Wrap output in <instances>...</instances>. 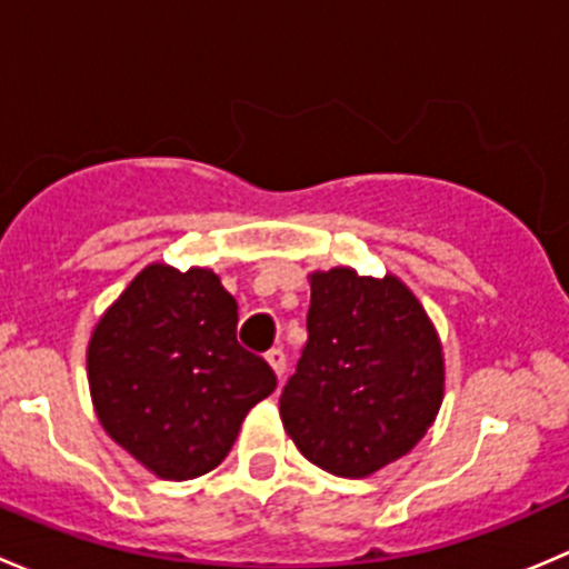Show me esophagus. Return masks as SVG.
Segmentation results:
<instances>
[{
    "label": "esophagus",
    "mask_w": 569,
    "mask_h": 569,
    "mask_svg": "<svg viewBox=\"0 0 569 569\" xmlns=\"http://www.w3.org/2000/svg\"><path fill=\"white\" fill-rule=\"evenodd\" d=\"M267 363L272 366V371L278 377H283V371H286V352L280 347H274V349H269L267 352Z\"/></svg>",
    "instance_id": "obj_1"
}]
</instances>
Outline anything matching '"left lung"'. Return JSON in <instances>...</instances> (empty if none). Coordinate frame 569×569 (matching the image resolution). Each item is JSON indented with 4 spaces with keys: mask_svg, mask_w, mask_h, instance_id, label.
<instances>
[{
    "mask_svg": "<svg viewBox=\"0 0 569 569\" xmlns=\"http://www.w3.org/2000/svg\"><path fill=\"white\" fill-rule=\"evenodd\" d=\"M443 347L393 274L349 267L311 274L308 341L280 393V418L306 460L363 479L405 457L443 401Z\"/></svg>",
    "mask_w": 569,
    "mask_h": 569,
    "instance_id": "8db88e82",
    "label": "left lung"
}]
</instances>
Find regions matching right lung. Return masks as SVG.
Wrapping results in <instances>:
<instances>
[{
    "mask_svg": "<svg viewBox=\"0 0 569 569\" xmlns=\"http://www.w3.org/2000/svg\"><path fill=\"white\" fill-rule=\"evenodd\" d=\"M237 300L211 269L148 263L107 308L88 343L96 416L159 479L209 473L250 407L278 386L237 341Z\"/></svg>",
    "mask_w": 569,
    "mask_h": 569,
    "instance_id": "1",
    "label": "right lung"
}]
</instances>
